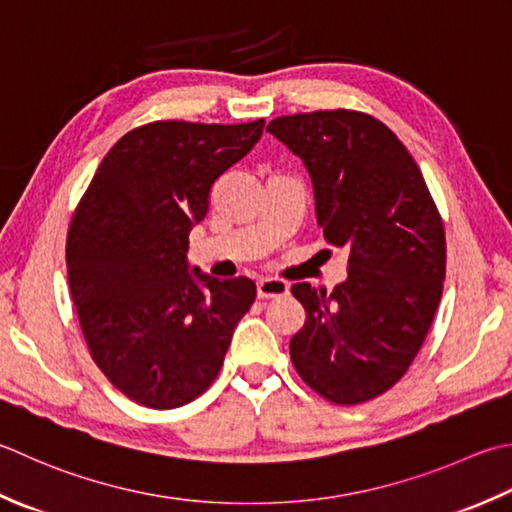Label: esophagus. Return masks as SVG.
<instances>
[{
  "mask_svg": "<svg viewBox=\"0 0 512 512\" xmlns=\"http://www.w3.org/2000/svg\"><path fill=\"white\" fill-rule=\"evenodd\" d=\"M288 295V284L284 279H259L257 282V297L259 299H273V297H284Z\"/></svg>",
  "mask_w": 512,
  "mask_h": 512,
  "instance_id": "esophagus-1",
  "label": "esophagus"
}]
</instances>
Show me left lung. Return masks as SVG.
Returning <instances> with one entry per match:
<instances>
[{
  "label": "left lung",
  "instance_id": "8db88e82",
  "mask_svg": "<svg viewBox=\"0 0 512 512\" xmlns=\"http://www.w3.org/2000/svg\"><path fill=\"white\" fill-rule=\"evenodd\" d=\"M270 135L304 159L317 224L348 250V277L290 288L306 310L290 339L299 377L333 404L375 399L404 377L442 299L446 235L422 170L397 135L357 110L277 117Z\"/></svg>",
  "mask_w": 512,
  "mask_h": 512
}]
</instances>
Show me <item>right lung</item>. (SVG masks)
<instances>
[{
    "mask_svg": "<svg viewBox=\"0 0 512 512\" xmlns=\"http://www.w3.org/2000/svg\"><path fill=\"white\" fill-rule=\"evenodd\" d=\"M248 124L153 122L108 150L66 239L70 295L90 357L133 402L170 410L215 382L233 330L253 306L248 277L188 268V235L210 188L250 153Z\"/></svg>",
    "mask_w": 512,
    "mask_h": 512,
    "instance_id": "obj_1",
    "label": "right lung"
}]
</instances>
